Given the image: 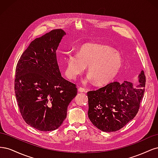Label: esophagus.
Wrapping results in <instances>:
<instances>
[{
    "instance_id": "34e87169",
    "label": "esophagus",
    "mask_w": 158,
    "mask_h": 158,
    "mask_svg": "<svg viewBox=\"0 0 158 158\" xmlns=\"http://www.w3.org/2000/svg\"><path fill=\"white\" fill-rule=\"evenodd\" d=\"M78 92H84V93H85V92H86V90H85V89H84L83 88L80 87V88H78Z\"/></svg>"
}]
</instances>
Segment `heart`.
<instances>
[{
	"label": "heart",
	"instance_id": "obj_1",
	"mask_svg": "<svg viewBox=\"0 0 158 158\" xmlns=\"http://www.w3.org/2000/svg\"><path fill=\"white\" fill-rule=\"evenodd\" d=\"M123 65L121 55L107 45L86 44L78 53L69 52L66 57L65 74L72 80L77 78L88 67L87 80L103 85L111 81Z\"/></svg>",
	"mask_w": 158,
	"mask_h": 158
}]
</instances>
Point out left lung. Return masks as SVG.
<instances>
[{"instance_id": "left-lung-1", "label": "left lung", "mask_w": 158, "mask_h": 158, "mask_svg": "<svg viewBox=\"0 0 158 158\" xmlns=\"http://www.w3.org/2000/svg\"><path fill=\"white\" fill-rule=\"evenodd\" d=\"M138 84L125 81L114 82L87 93L88 117L93 125L103 132L120 130L134 118L140 107L145 91L146 77L142 70Z\"/></svg>"}]
</instances>
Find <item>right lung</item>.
I'll use <instances>...</instances> for the list:
<instances>
[{"label":"right lung","instance_id":"obj_1","mask_svg":"<svg viewBox=\"0 0 158 158\" xmlns=\"http://www.w3.org/2000/svg\"><path fill=\"white\" fill-rule=\"evenodd\" d=\"M66 33L53 30L32 41L19 59L14 90L23 120L41 131H54L66 117L77 94L76 85L62 77L56 51Z\"/></svg>","mask_w":158,"mask_h":158}]
</instances>
